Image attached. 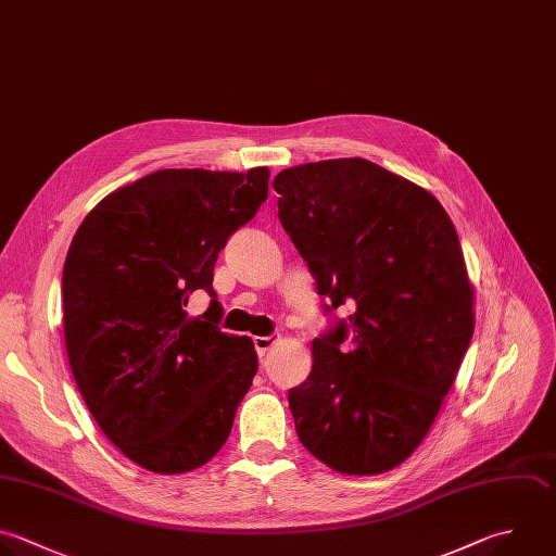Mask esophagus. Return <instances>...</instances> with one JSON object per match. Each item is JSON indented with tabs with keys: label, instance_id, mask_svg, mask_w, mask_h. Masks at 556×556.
<instances>
[{
	"label": "esophagus",
	"instance_id": "34e87169",
	"mask_svg": "<svg viewBox=\"0 0 556 556\" xmlns=\"http://www.w3.org/2000/svg\"><path fill=\"white\" fill-rule=\"evenodd\" d=\"M278 343L276 334H267V337H254V348L258 352V356H265L274 345Z\"/></svg>",
	"mask_w": 556,
	"mask_h": 556
}]
</instances>
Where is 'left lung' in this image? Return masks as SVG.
<instances>
[{"mask_svg": "<svg viewBox=\"0 0 556 556\" xmlns=\"http://www.w3.org/2000/svg\"><path fill=\"white\" fill-rule=\"evenodd\" d=\"M274 189L326 315L354 306L289 389L295 432L334 471H387L430 430L473 334L458 235L428 191L365 159L298 165Z\"/></svg>", "mask_w": 556, "mask_h": 556, "instance_id": "8db88e82", "label": "left lung"}]
</instances>
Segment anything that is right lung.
Masks as SVG:
<instances>
[{
  "label": "right lung",
  "mask_w": 556,
  "mask_h": 556,
  "mask_svg": "<svg viewBox=\"0 0 556 556\" xmlns=\"http://www.w3.org/2000/svg\"><path fill=\"white\" fill-rule=\"evenodd\" d=\"M267 167L161 169L106 195L72 241L63 269L72 374L102 432L150 471L208 463L252 387L254 343L219 330L213 271L267 200ZM195 290L212 304L189 318Z\"/></svg>",
  "instance_id": "obj_1"
}]
</instances>
